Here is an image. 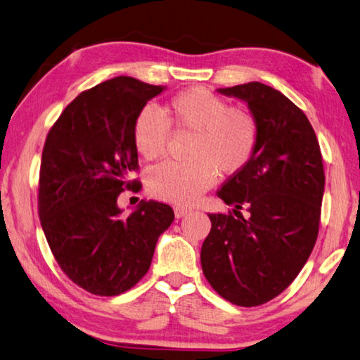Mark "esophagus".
Returning <instances> with one entry per match:
<instances>
[{"label":"esophagus","mask_w":360,"mask_h":360,"mask_svg":"<svg viewBox=\"0 0 360 360\" xmlns=\"http://www.w3.org/2000/svg\"><path fill=\"white\" fill-rule=\"evenodd\" d=\"M174 213H175V217H176V218H181V217L188 215V213H190V210L185 209V207L176 205V207H174Z\"/></svg>","instance_id":"esophagus-1"}]
</instances>
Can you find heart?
<instances>
[{
  "instance_id": "heart-1",
  "label": "heart",
  "mask_w": 360,
  "mask_h": 360,
  "mask_svg": "<svg viewBox=\"0 0 360 360\" xmlns=\"http://www.w3.org/2000/svg\"><path fill=\"white\" fill-rule=\"evenodd\" d=\"M169 126L194 131L191 161H166L148 172L151 196L164 202L188 205L215 184L217 174L234 175L253 158L259 128L256 118L242 107H229L223 98L193 86L169 101L162 115L143 107L132 124V141L145 160H155L166 150Z\"/></svg>"
}]
</instances>
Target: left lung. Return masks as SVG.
I'll use <instances>...</instances> for the list:
<instances>
[{"label": "left lung", "instance_id": "left-lung-1", "mask_svg": "<svg viewBox=\"0 0 360 360\" xmlns=\"http://www.w3.org/2000/svg\"><path fill=\"white\" fill-rule=\"evenodd\" d=\"M217 91L247 103L259 139L248 166L218 190L236 217L209 215L200 264L221 297L256 307L285 291L311 255L324 194L323 156L305 113L278 90L248 82ZM242 208L249 212L245 219Z\"/></svg>", "mask_w": 360, "mask_h": 360}]
</instances>
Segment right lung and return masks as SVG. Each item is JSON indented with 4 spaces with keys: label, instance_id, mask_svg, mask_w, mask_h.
I'll use <instances>...</instances> for the list:
<instances>
[{
    "label": "right lung",
    "instance_id": "1",
    "mask_svg": "<svg viewBox=\"0 0 360 360\" xmlns=\"http://www.w3.org/2000/svg\"><path fill=\"white\" fill-rule=\"evenodd\" d=\"M166 90L118 75L80 93L49 131L39 174V218L63 272L96 295L128 291L148 272L170 205L141 200L122 217L118 196L139 190L136 115Z\"/></svg>",
    "mask_w": 360,
    "mask_h": 360
}]
</instances>
